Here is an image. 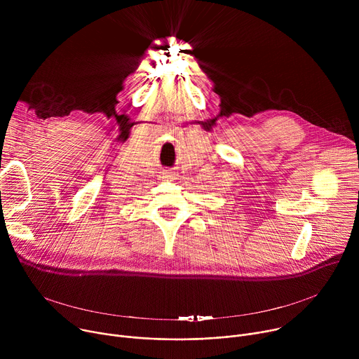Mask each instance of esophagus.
<instances>
[{
	"label": "esophagus",
	"mask_w": 359,
	"mask_h": 359,
	"mask_svg": "<svg viewBox=\"0 0 359 359\" xmlns=\"http://www.w3.org/2000/svg\"><path fill=\"white\" fill-rule=\"evenodd\" d=\"M162 179H170V180H173V179H175V173H173L170 169H165V170L162 172Z\"/></svg>",
	"instance_id": "obj_1"
}]
</instances>
